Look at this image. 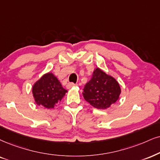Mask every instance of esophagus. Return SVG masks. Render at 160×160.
<instances>
[{
  "instance_id": "34e87169",
  "label": "esophagus",
  "mask_w": 160,
  "mask_h": 160,
  "mask_svg": "<svg viewBox=\"0 0 160 160\" xmlns=\"http://www.w3.org/2000/svg\"><path fill=\"white\" fill-rule=\"evenodd\" d=\"M76 84L72 83V82H71V83H68V84H67V88H68V89H70V88H72V87H74V86H76Z\"/></svg>"
}]
</instances>
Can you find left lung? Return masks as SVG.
Returning <instances> with one entry per match:
<instances>
[{
	"label": "left lung",
	"mask_w": 160,
	"mask_h": 160,
	"mask_svg": "<svg viewBox=\"0 0 160 160\" xmlns=\"http://www.w3.org/2000/svg\"><path fill=\"white\" fill-rule=\"evenodd\" d=\"M84 98L92 107L107 109L119 99L121 88L113 77L96 68L92 78L83 89Z\"/></svg>",
	"instance_id": "left-lung-1"
}]
</instances>
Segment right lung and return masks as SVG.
I'll return each mask as SVG.
<instances>
[{
	"mask_svg": "<svg viewBox=\"0 0 160 160\" xmlns=\"http://www.w3.org/2000/svg\"><path fill=\"white\" fill-rule=\"evenodd\" d=\"M32 90L36 104L47 109L54 108L68 92L52 72L44 74L37 81Z\"/></svg>",
	"mask_w": 160,
	"mask_h": 160,
	"instance_id": "add662e5",
	"label": "right lung"
}]
</instances>
